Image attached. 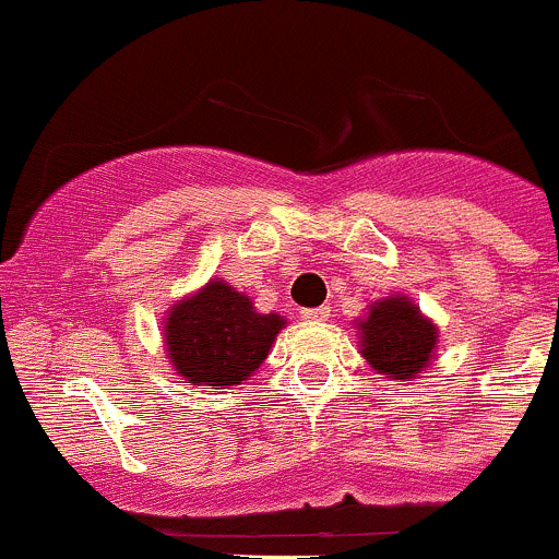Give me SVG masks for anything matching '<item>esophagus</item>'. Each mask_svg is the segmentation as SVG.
<instances>
[{"mask_svg": "<svg viewBox=\"0 0 559 559\" xmlns=\"http://www.w3.org/2000/svg\"><path fill=\"white\" fill-rule=\"evenodd\" d=\"M331 314V309L329 307H312V309H301V318L304 320H314V323H318V320H325Z\"/></svg>", "mask_w": 559, "mask_h": 559, "instance_id": "esophagus-1", "label": "esophagus"}]
</instances>
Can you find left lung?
Instances as JSON below:
<instances>
[{
    "label": "left lung",
    "instance_id": "left-lung-1",
    "mask_svg": "<svg viewBox=\"0 0 559 559\" xmlns=\"http://www.w3.org/2000/svg\"><path fill=\"white\" fill-rule=\"evenodd\" d=\"M361 356L391 380H413L438 347V325L407 296H385L358 320Z\"/></svg>",
    "mask_w": 559,
    "mask_h": 559
}]
</instances>
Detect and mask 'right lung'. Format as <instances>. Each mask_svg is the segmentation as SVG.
Segmentation results:
<instances>
[{
  "label": "right lung",
  "instance_id": "right-lung-1",
  "mask_svg": "<svg viewBox=\"0 0 559 559\" xmlns=\"http://www.w3.org/2000/svg\"><path fill=\"white\" fill-rule=\"evenodd\" d=\"M282 329L280 314L258 312L250 296L212 280L168 309L165 350L187 383L236 385L266 361Z\"/></svg>",
  "mask_w": 559,
  "mask_h": 559
}]
</instances>
